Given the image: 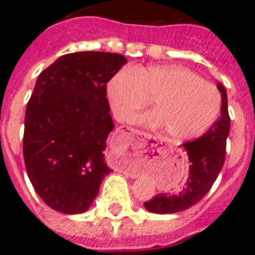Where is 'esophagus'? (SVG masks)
<instances>
[{"label": "esophagus", "instance_id": "34e87169", "mask_svg": "<svg viewBox=\"0 0 255 255\" xmlns=\"http://www.w3.org/2000/svg\"><path fill=\"white\" fill-rule=\"evenodd\" d=\"M141 134H143V132H141ZM144 135H145V134H144Z\"/></svg>", "mask_w": 255, "mask_h": 255}]
</instances>
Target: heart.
Instances as JSON below:
<instances>
[{
	"label": "heart",
	"instance_id": "heart-1",
	"mask_svg": "<svg viewBox=\"0 0 255 255\" xmlns=\"http://www.w3.org/2000/svg\"><path fill=\"white\" fill-rule=\"evenodd\" d=\"M115 116L130 121L152 100L153 111L138 120L161 128L173 140L197 138L211 128L221 111V93L190 69L170 65L123 69L107 84Z\"/></svg>",
	"mask_w": 255,
	"mask_h": 255
}]
</instances>
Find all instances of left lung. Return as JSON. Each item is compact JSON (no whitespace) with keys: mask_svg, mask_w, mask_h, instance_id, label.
Returning a JSON list of instances; mask_svg holds the SVG:
<instances>
[{"mask_svg":"<svg viewBox=\"0 0 255 255\" xmlns=\"http://www.w3.org/2000/svg\"><path fill=\"white\" fill-rule=\"evenodd\" d=\"M222 97L221 116L208 131L195 140L182 144L188 153L190 166L185 185L179 193H161L144 203L153 213H176L190 208L203 199L211 190L226 157V140L230 132V115L226 89L217 84Z\"/></svg>","mask_w":255,"mask_h":255,"instance_id":"8db88e82","label":"left lung"}]
</instances>
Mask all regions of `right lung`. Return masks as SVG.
<instances>
[{
  "label": "right lung",
  "instance_id": "1",
  "mask_svg": "<svg viewBox=\"0 0 255 255\" xmlns=\"http://www.w3.org/2000/svg\"><path fill=\"white\" fill-rule=\"evenodd\" d=\"M126 62L119 53L75 52L38 76L26 105L22 153L31 185L49 208L83 213L112 171L103 153L115 128L107 83Z\"/></svg>",
  "mask_w": 255,
  "mask_h": 255
}]
</instances>
